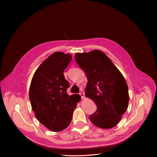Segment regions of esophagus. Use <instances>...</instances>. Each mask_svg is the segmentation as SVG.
<instances>
[{"label":"esophagus","mask_w":157,"mask_h":157,"mask_svg":"<svg viewBox=\"0 0 157 157\" xmlns=\"http://www.w3.org/2000/svg\"><path fill=\"white\" fill-rule=\"evenodd\" d=\"M79 95L81 96V98H82V99H84L85 98V96H84V93H79Z\"/></svg>","instance_id":"esophagus-1"}]
</instances>
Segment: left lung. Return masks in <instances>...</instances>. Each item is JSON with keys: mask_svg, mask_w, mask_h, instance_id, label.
I'll use <instances>...</instances> for the list:
<instances>
[{"mask_svg": "<svg viewBox=\"0 0 157 157\" xmlns=\"http://www.w3.org/2000/svg\"><path fill=\"white\" fill-rule=\"evenodd\" d=\"M86 73V97L93 100L97 110L89 119L96 127L109 129L121 120L128 107L129 95L122 74L106 55L98 50L75 55Z\"/></svg>", "mask_w": 157, "mask_h": 157, "instance_id": "left-lung-1", "label": "left lung"}]
</instances>
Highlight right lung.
<instances>
[{"label": "right lung", "mask_w": 157, "mask_h": 157, "mask_svg": "<svg viewBox=\"0 0 157 157\" xmlns=\"http://www.w3.org/2000/svg\"><path fill=\"white\" fill-rule=\"evenodd\" d=\"M72 59L71 54L55 52L43 61L35 72L29 99L36 118L48 129L60 132L71 123L81 96L66 93L69 82L63 72Z\"/></svg>", "instance_id": "obj_1"}]
</instances>
